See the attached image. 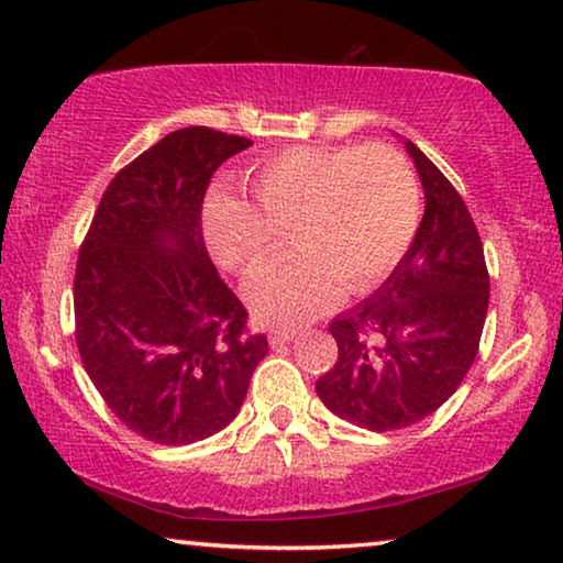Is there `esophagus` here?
I'll return each instance as SVG.
<instances>
[{
    "instance_id": "1",
    "label": "esophagus",
    "mask_w": 563,
    "mask_h": 563,
    "mask_svg": "<svg viewBox=\"0 0 563 563\" xmlns=\"http://www.w3.org/2000/svg\"><path fill=\"white\" fill-rule=\"evenodd\" d=\"M297 338V330H274L272 335H268V343H272V349H279V345H284V343H289V341H295Z\"/></svg>"
}]
</instances>
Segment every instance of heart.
<instances>
[{"label":"heart","instance_id":"b5f03b06","mask_svg":"<svg viewBox=\"0 0 563 563\" xmlns=\"http://www.w3.org/2000/svg\"><path fill=\"white\" fill-rule=\"evenodd\" d=\"M253 205L214 195L205 235L222 266L251 274L287 230L295 251L245 284L266 325H302L395 272L420 225V184L389 145H297L245 176Z\"/></svg>","mask_w":563,"mask_h":563}]
</instances>
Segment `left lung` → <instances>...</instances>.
<instances>
[{"instance_id": "left-lung-1", "label": "left lung", "mask_w": 563, "mask_h": 563, "mask_svg": "<svg viewBox=\"0 0 563 563\" xmlns=\"http://www.w3.org/2000/svg\"><path fill=\"white\" fill-rule=\"evenodd\" d=\"M405 148L426 214L389 279L330 322L338 361L314 382L330 412L374 433L415 426L459 389L489 307L482 238L464 199L418 145Z\"/></svg>"}]
</instances>
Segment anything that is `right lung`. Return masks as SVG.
<instances>
[{
    "label": "right lung",
    "mask_w": 563,
    "mask_h": 563,
    "mask_svg": "<svg viewBox=\"0 0 563 563\" xmlns=\"http://www.w3.org/2000/svg\"><path fill=\"white\" fill-rule=\"evenodd\" d=\"M253 145L184 128L120 168L76 261V345L122 426L189 445L233 422L268 353L207 256L202 202L222 161Z\"/></svg>",
    "instance_id": "1"
}]
</instances>
